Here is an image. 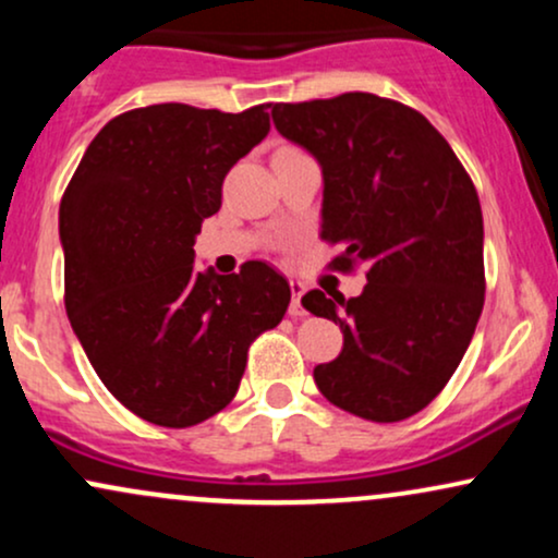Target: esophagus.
<instances>
[{"mask_svg":"<svg viewBox=\"0 0 558 558\" xmlns=\"http://www.w3.org/2000/svg\"><path fill=\"white\" fill-rule=\"evenodd\" d=\"M301 296H304V283H299V280H291V306H288V312H291V317H304V306H301Z\"/></svg>","mask_w":558,"mask_h":558,"instance_id":"obj_1","label":"esophagus"}]
</instances>
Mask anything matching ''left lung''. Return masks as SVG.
<instances>
[{"instance_id":"1","label":"left lung","mask_w":558,"mask_h":558,"mask_svg":"<svg viewBox=\"0 0 558 558\" xmlns=\"http://www.w3.org/2000/svg\"><path fill=\"white\" fill-rule=\"evenodd\" d=\"M272 123L323 165L319 239L341 246L328 267L367 275L362 296L301 299L343 332L338 360L315 367L319 393L369 422L412 417L457 373L483 312L475 183L425 114L386 96L280 101Z\"/></svg>"}]
</instances>
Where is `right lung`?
<instances>
[{"instance_id": "obj_1", "label": "right lung", "mask_w": 558, "mask_h": 558, "mask_svg": "<svg viewBox=\"0 0 558 558\" xmlns=\"http://www.w3.org/2000/svg\"><path fill=\"white\" fill-rule=\"evenodd\" d=\"M267 107L128 110L96 133L62 194L70 325L107 390L151 425L191 427L226 409L248 345L291 301L265 262L233 275L194 267L228 170L270 131Z\"/></svg>"}]
</instances>
